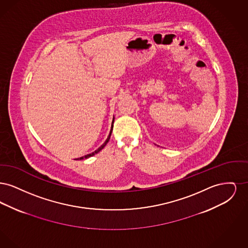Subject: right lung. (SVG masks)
<instances>
[{
	"instance_id": "obj_1",
	"label": "right lung",
	"mask_w": 248,
	"mask_h": 248,
	"mask_svg": "<svg viewBox=\"0 0 248 248\" xmlns=\"http://www.w3.org/2000/svg\"><path fill=\"white\" fill-rule=\"evenodd\" d=\"M113 123H114V117L112 119V123H111V128H110V131H109V134H108V138H107L106 141L104 142L97 150H95L94 152L93 153H91V154H86V155H84L83 157H80V158H78V159H76V160H83V159H87V158H90V157H92V156H94V154H98L105 146L107 145V143L108 142L109 140V139H110V135H111V132H112V128H113Z\"/></svg>"
}]
</instances>
